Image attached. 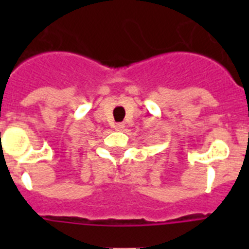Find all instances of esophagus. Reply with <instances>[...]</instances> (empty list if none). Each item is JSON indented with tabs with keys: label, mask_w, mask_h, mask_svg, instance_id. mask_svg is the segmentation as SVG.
I'll use <instances>...</instances> for the list:
<instances>
[{
	"label": "esophagus",
	"mask_w": 249,
	"mask_h": 249,
	"mask_svg": "<svg viewBox=\"0 0 249 249\" xmlns=\"http://www.w3.org/2000/svg\"><path fill=\"white\" fill-rule=\"evenodd\" d=\"M114 128L117 129V131H120V129L124 128V124H123V123H116V126H114Z\"/></svg>",
	"instance_id": "obj_1"
}]
</instances>
